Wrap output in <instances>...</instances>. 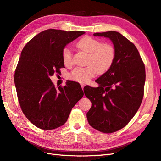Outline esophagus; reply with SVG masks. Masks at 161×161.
Returning a JSON list of instances; mask_svg holds the SVG:
<instances>
[{
  "label": "esophagus",
  "mask_w": 161,
  "mask_h": 161,
  "mask_svg": "<svg viewBox=\"0 0 161 161\" xmlns=\"http://www.w3.org/2000/svg\"><path fill=\"white\" fill-rule=\"evenodd\" d=\"M81 88H82V90H83V89H84V88L85 85H84V84H81Z\"/></svg>",
  "instance_id": "1"
}]
</instances>
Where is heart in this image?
Instances as JSON below:
<instances>
[{
	"mask_svg": "<svg viewBox=\"0 0 161 161\" xmlns=\"http://www.w3.org/2000/svg\"><path fill=\"white\" fill-rule=\"evenodd\" d=\"M76 45L80 50L88 53V66L73 70L69 74V78L71 80L86 84L95 76L97 73H104L112 67L116 56V51L112 44L101 43L98 39L86 36L78 41ZM62 55L66 66L70 67L73 64L72 53L68 47L63 49Z\"/></svg>",
	"mask_w": 161,
	"mask_h": 161,
	"instance_id": "obj_1",
	"label": "heart"
}]
</instances>
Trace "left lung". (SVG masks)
I'll return each mask as SVG.
<instances>
[{
    "instance_id": "1",
    "label": "left lung",
    "mask_w": 161,
    "mask_h": 161,
    "mask_svg": "<svg viewBox=\"0 0 161 161\" xmlns=\"http://www.w3.org/2000/svg\"><path fill=\"white\" fill-rule=\"evenodd\" d=\"M94 35L112 41L116 56L112 67L96 80L99 86H87L84 90L92 103L86 116L94 129L112 133L125 127L141 105L145 66L135 45L120 32H97Z\"/></svg>"
}]
</instances>
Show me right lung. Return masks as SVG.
I'll return each instance as SVG.
<instances>
[{
	"label": "right lung",
	"mask_w": 161,
	"mask_h": 161,
	"mask_svg": "<svg viewBox=\"0 0 161 161\" xmlns=\"http://www.w3.org/2000/svg\"><path fill=\"white\" fill-rule=\"evenodd\" d=\"M84 31L48 29L31 39L23 48L14 75L19 103L35 126L52 130L63 126L77 102L84 96L79 83L68 81L56 88L53 74L64 67L63 49Z\"/></svg>",
	"instance_id": "1"
}]
</instances>
